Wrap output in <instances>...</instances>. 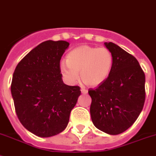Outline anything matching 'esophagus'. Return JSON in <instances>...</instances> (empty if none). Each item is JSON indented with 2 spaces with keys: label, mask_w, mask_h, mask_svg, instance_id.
<instances>
[{
  "label": "esophagus",
  "mask_w": 156,
  "mask_h": 156,
  "mask_svg": "<svg viewBox=\"0 0 156 156\" xmlns=\"http://www.w3.org/2000/svg\"><path fill=\"white\" fill-rule=\"evenodd\" d=\"M80 91L83 94H87V90L85 89V88H83V87H82V88H81Z\"/></svg>",
  "instance_id": "1"
}]
</instances>
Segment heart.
Returning a JSON list of instances; mask_svg holds the SVG:
<instances>
[{
	"mask_svg": "<svg viewBox=\"0 0 156 156\" xmlns=\"http://www.w3.org/2000/svg\"><path fill=\"white\" fill-rule=\"evenodd\" d=\"M114 63L113 55L107 48L82 45L72 50L67 61L60 64L63 78L69 84L79 79L89 87H97L108 78Z\"/></svg>",
	"mask_w": 156,
	"mask_h": 156,
	"instance_id": "b5f03b06",
	"label": "heart"
}]
</instances>
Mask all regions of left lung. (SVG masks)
Listing matches in <instances>:
<instances>
[{"label": "left lung", "mask_w": 156, "mask_h": 156, "mask_svg": "<svg viewBox=\"0 0 156 156\" xmlns=\"http://www.w3.org/2000/svg\"><path fill=\"white\" fill-rule=\"evenodd\" d=\"M113 55L108 78L89 88L90 113L95 127L109 135L125 132L135 123L145 102V74L138 60L112 42L104 43Z\"/></svg>", "instance_id": "left-lung-1"}]
</instances>
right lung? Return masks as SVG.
<instances>
[{
	"label": "right lung",
	"instance_id": "obj_1",
	"mask_svg": "<svg viewBox=\"0 0 156 156\" xmlns=\"http://www.w3.org/2000/svg\"><path fill=\"white\" fill-rule=\"evenodd\" d=\"M64 41L42 42L18 63L11 92L16 115L28 131L50 137L66 128L71 111L80 95L79 86L64 83L60 71Z\"/></svg>",
	"mask_w": 156,
	"mask_h": 156
}]
</instances>
